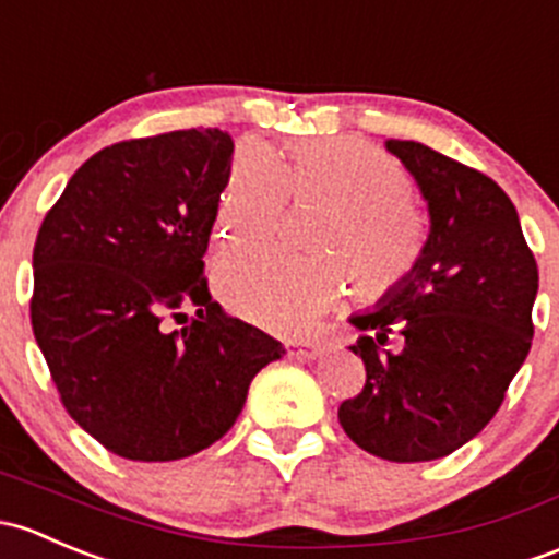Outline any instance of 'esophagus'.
I'll return each mask as SVG.
<instances>
[{
	"label": "esophagus",
	"instance_id": "34e87169",
	"mask_svg": "<svg viewBox=\"0 0 559 559\" xmlns=\"http://www.w3.org/2000/svg\"><path fill=\"white\" fill-rule=\"evenodd\" d=\"M322 342L318 338H307V342H287V355H293V358L298 360H312L322 355Z\"/></svg>",
	"mask_w": 559,
	"mask_h": 559
}]
</instances>
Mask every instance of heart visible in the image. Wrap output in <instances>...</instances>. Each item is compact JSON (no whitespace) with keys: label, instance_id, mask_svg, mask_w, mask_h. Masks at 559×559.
<instances>
[{"label":"heart","instance_id":"obj_1","mask_svg":"<svg viewBox=\"0 0 559 559\" xmlns=\"http://www.w3.org/2000/svg\"><path fill=\"white\" fill-rule=\"evenodd\" d=\"M406 169L360 136L296 142L269 164L250 147L231 158L217 228L223 245H261L277 234L285 201L325 206L312 250L293 258L280 250L228 252L217 263L223 301L255 325L296 333L347 290L371 301L395 296L417 274L428 245L423 215L408 199Z\"/></svg>","mask_w":559,"mask_h":559}]
</instances>
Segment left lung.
Masks as SVG:
<instances>
[{
	"label": "left lung",
	"mask_w": 559,
	"mask_h": 559,
	"mask_svg": "<svg viewBox=\"0 0 559 559\" xmlns=\"http://www.w3.org/2000/svg\"><path fill=\"white\" fill-rule=\"evenodd\" d=\"M428 199L430 237L417 274L379 312L353 318L366 384L338 423L360 450L393 463L447 457L481 433L533 342L538 266L514 204L479 169L419 142L390 140ZM405 336L401 354L383 342Z\"/></svg>",
	"instance_id": "left-lung-1"
}]
</instances>
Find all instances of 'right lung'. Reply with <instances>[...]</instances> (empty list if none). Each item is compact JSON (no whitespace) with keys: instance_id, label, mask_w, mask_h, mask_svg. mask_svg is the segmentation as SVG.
Segmentation results:
<instances>
[{"instance_id":"right-lung-1","label":"right lung","mask_w":559,"mask_h":559,"mask_svg":"<svg viewBox=\"0 0 559 559\" xmlns=\"http://www.w3.org/2000/svg\"><path fill=\"white\" fill-rule=\"evenodd\" d=\"M234 142L182 129L91 155L34 241L32 331L69 417L105 450L180 460L237 423L285 347L212 301L204 277ZM197 318L180 332L169 319Z\"/></svg>"}]
</instances>
